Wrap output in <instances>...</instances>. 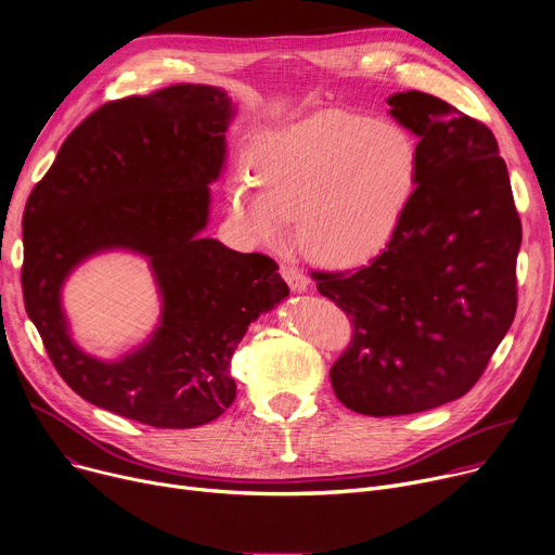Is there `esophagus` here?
Here are the masks:
<instances>
[{
	"label": "esophagus",
	"mask_w": 555,
	"mask_h": 555,
	"mask_svg": "<svg viewBox=\"0 0 555 555\" xmlns=\"http://www.w3.org/2000/svg\"><path fill=\"white\" fill-rule=\"evenodd\" d=\"M281 274L292 292H306L310 285L308 276L297 266H281Z\"/></svg>",
	"instance_id": "34e87169"
}]
</instances>
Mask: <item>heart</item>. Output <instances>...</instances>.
<instances>
[{"label": "heart", "instance_id": "obj_1", "mask_svg": "<svg viewBox=\"0 0 555 555\" xmlns=\"http://www.w3.org/2000/svg\"><path fill=\"white\" fill-rule=\"evenodd\" d=\"M247 167L251 182L230 192L236 230L249 243L281 245L299 216L306 254L346 268L373 261L401 232L422 150L399 120L332 108L258 135Z\"/></svg>", "mask_w": 555, "mask_h": 555}]
</instances>
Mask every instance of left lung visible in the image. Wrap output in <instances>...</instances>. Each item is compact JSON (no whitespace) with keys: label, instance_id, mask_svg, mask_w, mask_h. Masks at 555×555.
<instances>
[{"label":"left lung","instance_id":"left-lung-1","mask_svg":"<svg viewBox=\"0 0 555 555\" xmlns=\"http://www.w3.org/2000/svg\"><path fill=\"white\" fill-rule=\"evenodd\" d=\"M388 104L420 138L411 214L367 266L312 274L354 323L330 367L332 388L371 417L430 411L477 384L518 308L522 243L493 131L422 91L395 93Z\"/></svg>","mask_w":555,"mask_h":555}]
</instances>
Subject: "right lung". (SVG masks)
<instances>
[{
	"mask_svg": "<svg viewBox=\"0 0 555 555\" xmlns=\"http://www.w3.org/2000/svg\"><path fill=\"white\" fill-rule=\"evenodd\" d=\"M234 116L225 91L173 85L95 108L60 146L24 209V306L60 377L104 411L156 428H196L230 409L232 354L247 325L287 297L279 266L198 232ZM129 248L151 258L162 325L120 362L67 337L63 279L85 257Z\"/></svg>",
	"mask_w": 555,
	"mask_h": 555,
	"instance_id": "right-lung-1",
	"label": "right lung"
}]
</instances>
